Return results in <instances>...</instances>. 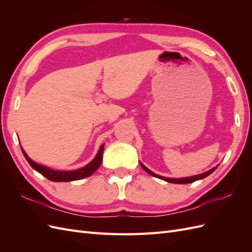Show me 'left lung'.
<instances>
[{
	"mask_svg": "<svg viewBox=\"0 0 252 252\" xmlns=\"http://www.w3.org/2000/svg\"><path fill=\"white\" fill-rule=\"evenodd\" d=\"M141 164V166H142V168L146 171L147 173H149V174H151L152 177H156V178H158V179H161V180H164V181H166V182H168V183H173V184H189V183H193V182H195V181H197V180H202V179H204V178H206V177H208L209 174H211L213 171H215L216 169H217V167H213L212 169H210V170H208V171H206V172H204V173H201V174H197V175H193V177H187V178H181V179H171V178H165V177H162V175H158V174H156L155 172H152L151 170H149L146 166L145 165H143L142 163H140Z\"/></svg>",
	"mask_w": 252,
	"mask_h": 252,
	"instance_id": "left-lung-1",
	"label": "left lung"
}]
</instances>
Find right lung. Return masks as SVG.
I'll return each mask as SVG.
<instances>
[{
    "instance_id": "obj_1",
    "label": "right lung",
    "mask_w": 252,
    "mask_h": 252,
    "mask_svg": "<svg viewBox=\"0 0 252 252\" xmlns=\"http://www.w3.org/2000/svg\"><path fill=\"white\" fill-rule=\"evenodd\" d=\"M103 150H104V144L100 147V150H98L95 158L89 164H87L86 166H84V167H82V168L77 169V170L63 171V170H53V169H50L49 167L35 163L26 155L24 149L22 148L23 155H24L29 165L32 166L34 170L40 172L42 175H44L45 178H47L48 180H50L52 182H70V181H77V180L85 179V178L89 177V175L93 174L98 168V167H100V165L102 163V159H103Z\"/></svg>"
}]
</instances>
